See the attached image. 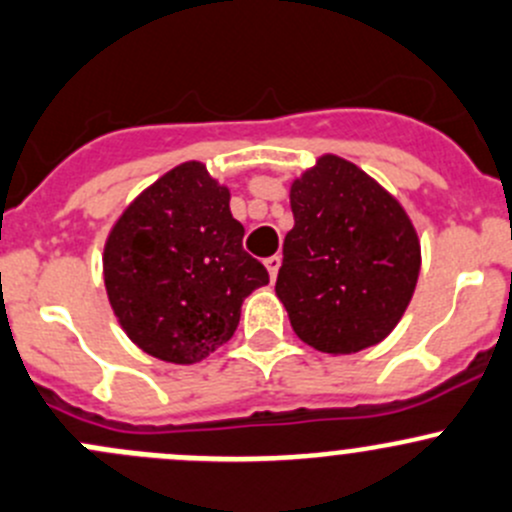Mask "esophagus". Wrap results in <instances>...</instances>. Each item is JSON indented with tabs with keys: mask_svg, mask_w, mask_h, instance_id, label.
Returning a JSON list of instances; mask_svg holds the SVG:
<instances>
[{
	"mask_svg": "<svg viewBox=\"0 0 512 512\" xmlns=\"http://www.w3.org/2000/svg\"><path fill=\"white\" fill-rule=\"evenodd\" d=\"M266 268H268V276H271V281H276V276H278V268H281V256H268L266 261Z\"/></svg>",
	"mask_w": 512,
	"mask_h": 512,
	"instance_id": "1",
	"label": "esophagus"
}]
</instances>
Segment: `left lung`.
<instances>
[{"mask_svg": "<svg viewBox=\"0 0 512 512\" xmlns=\"http://www.w3.org/2000/svg\"><path fill=\"white\" fill-rule=\"evenodd\" d=\"M293 229L276 296L303 343L343 356L381 343L406 313L421 239L401 201L336 154L291 184Z\"/></svg>", "mask_w": 512, "mask_h": 512, "instance_id": "obj_1", "label": "left lung"}]
</instances>
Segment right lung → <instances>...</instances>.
<instances>
[{"mask_svg":"<svg viewBox=\"0 0 512 512\" xmlns=\"http://www.w3.org/2000/svg\"><path fill=\"white\" fill-rule=\"evenodd\" d=\"M229 201L204 161H184L146 186L106 236L111 311L159 361L194 366L211 356L234 336L244 298L268 283Z\"/></svg>","mask_w":512,"mask_h":512,"instance_id":"1","label":"right lung"}]
</instances>
